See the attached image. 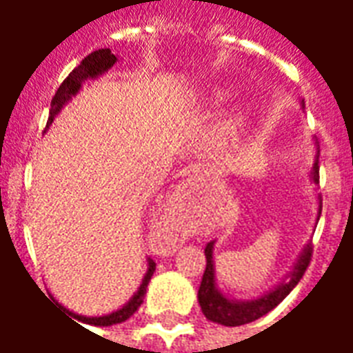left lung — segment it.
<instances>
[{"label":"left lung","instance_id":"obj_1","mask_svg":"<svg viewBox=\"0 0 353 353\" xmlns=\"http://www.w3.org/2000/svg\"><path fill=\"white\" fill-rule=\"evenodd\" d=\"M312 176H314V183H319L318 159L314 162ZM319 208H321V196H319ZM319 214H321V210H319ZM204 253H206V270H204V276H202V281H200L199 288L200 308H202L204 316L210 321H215V323H221V325L227 327L244 325V323L255 321V319L263 318L265 314H268L272 308H276L293 291L296 283L301 281V278L304 276V272H306V268H308L312 261V245H306L303 255L296 261L295 270L289 274L288 281H283L281 285H278L274 291L266 293L261 299L240 303V301H230V299H227V296L219 293L217 288H215L214 257H212V253H214V242H208Z\"/></svg>","mask_w":353,"mask_h":353}]
</instances>
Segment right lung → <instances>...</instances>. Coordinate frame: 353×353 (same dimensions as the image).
I'll return each instance as SVG.
<instances>
[{
  "label": "right lung",
  "instance_id": "obj_1",
  "mask_svg": "<svg viewBox=\"0 0 353 353\" xmlns=\"http://www.w3.org/2000/svg\"><path fill=\"white\" fill-rule=\"evenodd\" d=\"M117 62V57L115 54H111V50L109 49H98L90 52L87 58H83V62H81L75 70H73L68 77L64 79V83L58 87L57 94H54V98L50 101V115H49V121H47V126H49L52 121H54V117L58 115V111L64 108V103L72 96L79 92L81 85H83V81L87 79H94V77H98L101 75L103 72H108L111 65ZM154 261L149 259V270H147L145 278L141 281V285H139V291L136 295L132 296L128 304H124L121 310L113 312V314H108V316H100V318H87V316H79V314H72L70 310H64L70 312V316H73L75 319H79L83 323H88V325H96V327H108V325H115V323H123L126 319L130 318L134 312L138 310L141 303H143V295H145L147 291V283L151 280V276L154 272ZM68 316V318H70ZM77 323V321H75Z\"/></svg>",
  "mask_w": 353,
  "mask_h": 353
}]
</instances>
